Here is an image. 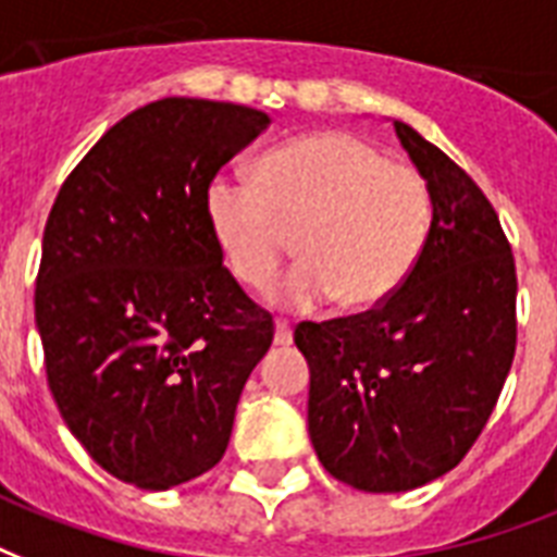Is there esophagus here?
<instances>
[{"instance_id":"obj_1","label":"esophagus","mask_w":557,"mask_h":557,"mask_svg":"<svg viewBox=\"0 0 557 557\" xmlns=\"http://www.w3.org/2000/svg\"><path fill=\"white\" fill-rule=\"evenodd\" d=\"M275 346H290L293 343V325L287 319H278L275 322V337H273Z\"/></svg>"}]
</instances>
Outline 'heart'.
Returning a JSON list of instances; mask_svg holds the SVG:
<instances>
[{"instance_id":"b5f03b06","label":"heart","mask_w":557,"mask_h":557,"mask_svg":"<svg viewBox=\"0 0 557 557\" xmlns=\"http://www.w3.org/2000/svg\"><path fill=\"white\" fill-rule=\"evenodd\" d=\"M202 211L232 275L264 287L296 240L301 261L270 287L287 310L339 299L369 310L398 293L424 252L433 202L416 168L360 136L310 133L261 157L256 183L211 176Z\"/></svg>"}]
</instances>
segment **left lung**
I'll return each instance as SVG.
<instances>
[{"label": "left lung", "mask_w": 557, "mask_h": 557, "mask_svg": "<svg viewBox=\"0 0 557 557\" xmlns=\"http://www.w3.org/2000/svg\"><path fill=\"white\" fill-rule=\"evenodd\" d=\"M395 133L430 188L424 252L383 305L293 334L310 366L319 462L369 494L454 471L497 407L517 346L515 256L497 211L409 124Z\"/></svg>", "instance_id": "obj_1"}]
</instances>
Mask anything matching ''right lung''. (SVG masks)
<instances>
[{"mask_svg":"<svg viewBox=\"0 0 557 557\" xmlns=\"http://www.w3.org/2000/svg\"><path fill=\"white\" fill-rule=\"evenodd\" d=\"M270 115L162 98L95 141L51 206L34 317L60 416L115 480L168 491L223 459L273 343L211 238V176Z\"/></svg>","mask_w":557,"mask_h":557,"instance_id":"1","label":"right lung"}]
</instances>
